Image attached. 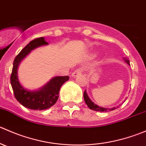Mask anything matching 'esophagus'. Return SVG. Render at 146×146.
I'll return each instance as SVG.
<instances>
[{"label":"esophagus","instance_id":"obj_1","mask_svg":"<svg viewBox=\"0 0 146 146\" xmlns=\"http://www.w3.org/2000/svg\"><path fill=\"white\" fill-rule=\"evenodd\" d=\"M82 68H78L76 69V70H75V71L73 72V73H72L71 76L75 78H76V77H78V76H80V75L82 74Z\"/></svg>","mask_w":146,"mask_h":146}]
</instances>
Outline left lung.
Instances as JSON below:
<instances>
[{
	"label": "left lung",
	"instance_id": "obj_1",
	"mask_svg": "<svg viewBox=\"0 0 146 146\" xmlns=\"http://www.w3.org/2000/svg\"><path fill=\"white\" fill-rule=\"evenodd\" d=\"M123 60H124L125 62L127 64L130 65V63H129V60L128 58H123ZM83 97H84V100H85V103L88 105V107H89L90 110H94V111H100V112H102V111H111V110H114L115 109H117L119 107V106L117 107H114L113 108H106V107H100V106L97 105L96 104L93 102L90 99L89 96L88 95V93H87L86 90H85L83 94Z\"/></svg>",
	"mask_w": 146,
	"mask_h": 146
}]
</instances>
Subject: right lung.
<instances>
[{"instance_id":"obj_1","label":"right lung","mask_w":146,"mask_h":146,"mask_svg":"<svg viewBox=\"0 0 146 146\" xmlns=\"http://www.w3.org/2000/svg\"><path fill=\"white\" fill-rule=\"evenodd\" d=\"M44 37L37 38L31 41L18 55L13 62V70L10 76V83L15 99L25 107L33 110H45L52 107L58 99L60 88L65 82L68 81V76H56L51 79L43 87L38 90L26 89L21 85L18 79L17 69L21 61L35 48L42 46L48 45Z\"/></svg>"}]
</instances>
